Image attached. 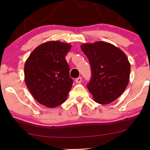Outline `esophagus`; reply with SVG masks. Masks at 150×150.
<instances>
[{
    "instance_id": "obj_1",
    "label": "esophagus",
    "mask_w": 150,
    "mask_h": 150,
    "mask_svg": "<svg viewBox=\"0 0 150 150\" xmlns=\"http://www.w3.org/2000/svg\"><path fill=\"white\" fill-rule=\"evenodd\" d=\"M75 82L76 83H81V82H82V78L81 77H79V78H77V79H76Z\"/></svg>"
}]
</instances>
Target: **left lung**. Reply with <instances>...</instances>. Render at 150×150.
<instances>
[{
  "instance_id": "left-lung-1",
  "label": "left lung",
  "mask_w": 150,
  "mask_h": 150,
  "mask_svg": "<svg viewBox=\"0 0 150 150\" xmlns=\"http://www.w3.org/2000/svg\"><path fill=\"white\" fill-rule=\"evenodd\" d=\"M81 48L91 68L88 90L98 103H111L124 93L128 85L130 64L126 54L105 42L84 44Z\"/></svg>"
}]
</instances>
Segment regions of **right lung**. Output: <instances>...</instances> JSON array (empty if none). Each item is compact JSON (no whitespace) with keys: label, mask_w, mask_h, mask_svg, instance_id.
<instances>
[{"label":"right lung","mask_w":150,"mask_h":150,"mask_svg":"<svg viewBox=\"0 0 150 150\" xmlns=\"http://www.w3.org/2000/svg\"><path fill=\"white\" fill-rule=\"evenodd\" d=\"M71 45L49 41L30 53L24 65V81L39 103L54 108L67 99L72 86L69 67L65 60Z\"/></svg>","instance_id":"add662e5"}]
</instances>
